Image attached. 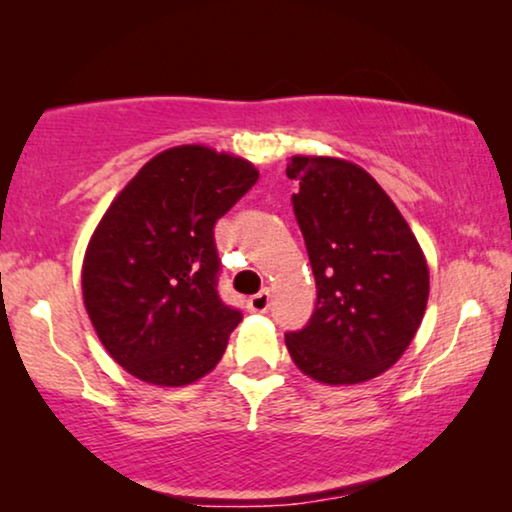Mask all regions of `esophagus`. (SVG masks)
I'll use <instances>...</instances> for the list:
<instances>
[{"mask_svg": "<svg viewBox=\"0 0 512 512\" xmlns=\"http://www.w3.org/2000/svg\"><path fill=\"white\" fill-rule=\"evenodd\" d=\"M270 300H272L270 291H261V293H256V296H251V298L247 300V307H249L251 312L263 314V312L270 310Z\"/></svg>", "mask_w": 512, "mask_h": 512, "instance_id": "obj_1", "label": "esophagus"}]
</instances>
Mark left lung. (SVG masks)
Segmentation results:
<instances>
[{
  "instance_id": "obj_1",
  "label": "left lung",
  "mask_w": 512,
  "mask_h": 512,
  "mask_svg": "<svg viewBox=\"0 0 512 512\" xmlns=\"http://www.w3.org/2000/svg\"><path fill=\"white\" fill-rule=\"evenodd\" d=\"M293 214L305 237L317 303L284 335L296 366L324 384L373 380L415 338L429 298V268L412 230L359 165L296 156Z\"/></svg>"
}]
</instances>
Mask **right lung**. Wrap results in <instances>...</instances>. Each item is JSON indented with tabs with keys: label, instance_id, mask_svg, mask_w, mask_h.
<instances>
[{
	"label": "right lung",
	"instance_id": "1",
	"mask_svg": "<svg viewBox=\"0 0 512 512\" xmlns=\"http://www.w3.org/2000/svg\"><path fill=\"white\" fill-rule=\"evenodd\" d=\"M258 181L207 146L151 158L102 216L83 261V300L118 366L160 387L207 375L242 312L219 296L214 226Z\"/></svg>",
	"mask_w": 512,
	"mask_h": 512
}]
</instances>
